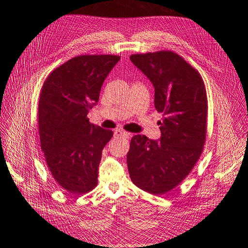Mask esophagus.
<instances>
[{
    "label": "esophagus",
    "mask_w": 248,
    "mask_h": 248,
    "mask_svg": "<svg viewBox=\"0 0 248 248\" xmlns=\"http://www.w3.org/2000/svg\"><path fill=\"white\" fill-rule=\"evenodd\" d=\"M114 134H115V136L116 137H124V138H129L130 137V133H128V132H126V131H123V130H116L115 132H114Z\"/></svg>",
    "instance_id": "esophagus-1"
}]
</instances>
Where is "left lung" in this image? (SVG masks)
Masks as SVG:
<instances>
[{
    "label": "left lung",
    "mask_w": 248,
    "mask_h": 248,
    "mask_svg": "<svg viewBox=\"0 0 248 248\" xmlns=\"http://www.w3.org/2000/svg\"><path fill=\"white\" fill-rule=\"evenodd\" d=\"M131 62L155 87L160 140L131 138L127 166L131 181L156 195L171 191L191 172L203 152L207 97L200 72L171 51L134 54Z\"/></svg>",
    "instance_id": "left-lung-1"
}]
</instances>
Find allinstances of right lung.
<instances>
[{"label": "right lung", "mask_w": 248, "mask_h": 248, "mask_svg": "<svg viewBox=\"0 0 248 248\" xmlns=\"http://www.w3.org/2000/svg\"><path fill=\"white\" fill-rule=\"evenodd\" d=\"M120 57L81 55L57 67L38 101V134L48 171L62 189L84 194L97 185L98 166L112 130L93 125L88 111Z\"/></svg>", "instance_id": "obj_1"}]
</instances>
